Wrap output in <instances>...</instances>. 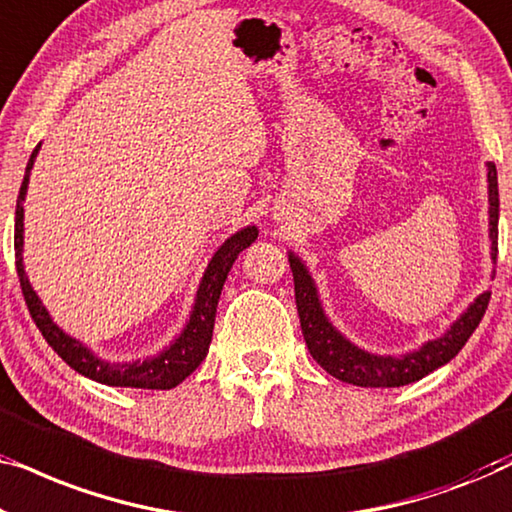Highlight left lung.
<instances>
[{
	"mask_svg": "<svg viewBox=\"0 0 512 512\" xmlns=\"http://www.w3.org/2000/svg\"><path fill=\"white\" fill-rule=\"evenodd\" d=\"M489 181V237H492V258L499 254V181H496V167L487 165ZM293 272V289H296V307L300 317L303 338L310 349L312 359L326 370L328 375L338 377L342 382L356 384V387H403V384L417 382L433 370L445 366L461 352L475 328L485 317L492 293H482L468 312L447 331L443 338L426 342L415 354L401 356H373L363 349L354 347L352 342L342 338L335 328L328 324L321 310L317 289H314L310 275L296 256H289Z\"/></svg>",
	"mask_w": 512,
	"mask_h": 512,
	"instance_id": "left-lung-1",
	"label": "left lung"
}]
</instances>
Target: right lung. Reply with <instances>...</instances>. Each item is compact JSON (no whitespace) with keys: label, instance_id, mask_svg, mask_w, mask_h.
<instances>
[{"label":"right lung","instance_id":"obj_1","mask_svg":"<svg viewBox=\"0 0 512 512\" xmlns=\"http://www.w3.org/2000/svg\"><path fill=\"white\" fill-rule=\"evenodd\" d=\"M39 146L32 151L30 163H27V170H25L23 186H20L18 202H16V233H13L20 289H23L25 305L32 314L34 324H37L48 345L53 347V352H58V356L67 363V366H72L76 373L86 375L90 380L107 384V387H137V389L177 387V384L184 382L186 377L200 366V361L207 356L209 342H212V331H214L216 305H219L223 282H226L228 272L233 268L235 258L240 256V251L247 249L249 244L256 240L258 230L254 226L244 228L221 244V249L216 251L214 258L207 265L205 277H202V284L198 289V298H195V307H193L191 319H188V326L184 328V333L174 340V345H170V349H165V352L156 356V359H149L142 363L139 361L107 363L102 359H95V356L90 354L81 342L69 338V335L62 333L60 328L53 324L51 317H48L46 307L39 303L37 293L32 291V286L27 282L25 270H23V256H20V251H23V200H25L27 181H30V170L34 165V158H37Z\"/></svg>","mask_w":512,"mask_h":512}]
</instances>
